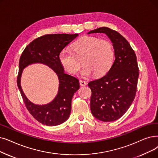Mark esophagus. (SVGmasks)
I'll list each match as a JSON object with an SVG mask.
<instances>
[{
	"label": "esophagus",
	"instance_id": "esophagus-1",
	"mask_svg": "<svg viewBox=\"0 0 158 158\" xmlns=\"http://www.w3.org/2000/svg\"><path fill=\"white\" fill-rule=\"evenodd\" d=\"M79 83L81 86H86V82L85 81H83V80H80L79 81Z\"/></svg>",
	"mask_w": 158,
	"mask_h": 158
}]
</instances>
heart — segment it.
Here are the masks:
<instances>
[{
	"label": "heart",
	"mask_w": 158,
	"mask_h": 158,
	"mask_svg": "<svg viewBox=\"0 0 158 158\" xmlns=\"http://www.w3.org/2000/svg\"><path fill=\"white\" fill-rule=\"evenodd\" d=\"M115 52L110 42L95 37H85L75 41L72 51L64 48L59 55L60 64L71 74H76L82 63L81 75L99 77L106 73L114 61Z\"/></svg>",
	"instance_id": "heart-1"
}]
</instances>
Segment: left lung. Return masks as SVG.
<instances>
[{
  "label": "left lung",
  "instance_id": "1",
  "mask_svg": "<svg viewBox=\"0 0 158 158\" xmlns=\"http://www.w3.org/2000/svg\"><path fill=\"white\" fill-rule=\"evenodd\" d=\"M103 33L113 44L114 62L108 73L89 82L92 115L104 122L114 121L125 114L132 103L138 85L139 68L134 50L119 33L101 27L88 33Z\"/></svg>",
  "mask_w": 158,
  "mask_h": 158
}]
</instances>
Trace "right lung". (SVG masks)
Instances as JSON below:
<instances>
[{
  "label": "right lung",
  "mask_w": 158,
  "mask_h": 158,
  "mask_svg": "<svg viewBox=\"0 0 158 158\" xmlns=\"http://www.w3.org/2000/svg\"><path fill=\"white\" fill-rule=\"evenodd\" d=\"M79 35L75 34H48L37 38L23 51L19 60L17 86L24 104L29 112L37 121L46 126H57L65 122L70 115L72 99L79 88V80L64 73L59 55ZM41 63L50 67L56 73L59 79V90L56 97L49 104L43 106L33 104L23 94L20 86L22 70L26 66Z\"/></svg>",
  "instance_id": "1"
}]
</instances>
